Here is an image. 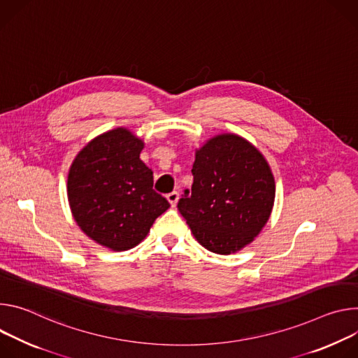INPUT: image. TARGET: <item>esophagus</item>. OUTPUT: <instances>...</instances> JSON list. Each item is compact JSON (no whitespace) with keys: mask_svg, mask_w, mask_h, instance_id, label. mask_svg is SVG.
Segmentation results:
<instances>
[{"mask_svg":"<svg viewBox=\"0 0 358 358\" xmlns=\"http://www.w3.org/2000/svg\"><path fill=\"white\" fill-rule=\"evenodd\" d=\"M166 199H168V202L175 208L176 203H178V201H179V193H178V192H171V193L166 194Z\"/></svg>","mask_w":358,"mask_h":358,"instance_id":"obj_1","label":"esophagus"}]
</instances>
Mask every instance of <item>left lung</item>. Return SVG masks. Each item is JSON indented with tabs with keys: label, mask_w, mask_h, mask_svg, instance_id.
Listing matches in <instances>:
<instances>
[{
	"label": "left lung",
	"mask_w": 358,
	"mask_h": 358,
	"mask_svg": "<svg viewBox=\"0 0 358 358\" xmlns=\"http://www.w3.org/2000/svg\"><path fill=\"white\" fill-rule=\"evenodd\" d=\"M192 190L178 209L194 239L217 255L250 245L274 205L275 182L263 153L236 134L208 139L194 153Z\"/></svg>",
	"instance_id": "8db88e82"
}]
</instances>
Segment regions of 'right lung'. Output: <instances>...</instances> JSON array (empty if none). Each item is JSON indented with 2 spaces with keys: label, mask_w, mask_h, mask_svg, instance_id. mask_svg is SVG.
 I'll return each mask as SVG.
<instances>
[{
  "label": "right lung",
  "mask_w": 358,
  "mask_h": 358,
  "mask_svg": "<svg viewBox=\"0 0 358 358\" xmlns=\"http://www.w3.org/2000/svg\"><path fill=\"white\" fill-rule=\"evenodd\" d=\"M143 148L134 132L115 128L79 150L68 172V202L76 224L113 252L138 246L171 206L153 190V172L139 157Z\"/></svg>",
  "instance_id": "right-lung-1"
}]
</instances>
